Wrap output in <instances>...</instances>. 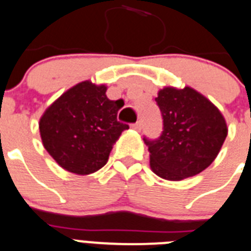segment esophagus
<instances>
[{"mask_svg": "<svg viewBox=\"0 0 251 251\" xmlns=\"http://www.w3.org/2000/svg\"><path fill=\"white\" fill-rule=\"evenodd\" d=\"M142 127H143L142 121H136L135 124H132V129L138 130V131H140V130H142Z\"/></svg>", "mask_w": 251, "mask_h": 251, "instance_id": "obj_1", "label": "esophagus"}]
</instances>
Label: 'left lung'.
Segmentation results:
<instances>
[{
	"label": "left lung",
	"mask_w": 251,
	"mask_h": 251,
	"mask_svg": "<svg viewBox=\"0 0 251 251\" xmlns=\"http://www.w3.org/2000/svg\"><path fill=\"white\" fill-rule=\"evenodd\" d=\"M155 102L163 129L157 139L144 136L153 172L172 181L201 174L214 161L227 136L222 113L189 86L159 90Z\"/></svg>",
	"instance_id": "8db88e82"
}]
</instances>
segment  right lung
Wrapping results in <instances>:
<instances>
[{
  "label": "right lung",
  "instance_id": "add662e5",
  "mask_svg": "<svg viewBox=\"0 0 251 251\" xmlns=\"http://www.w3.org/2000/svg\"><path fill=\"white\" fill-rule=\"evenodd\" d=\"M104 85L83 81L47 108L39 121L42 142L54 161L69 172L88 175L108 161L113 143L127 124L117 120L124 100H111Z\"/></svg>",
  "mask_w": 251,
  "mask_h": 251
}]
</instances>
